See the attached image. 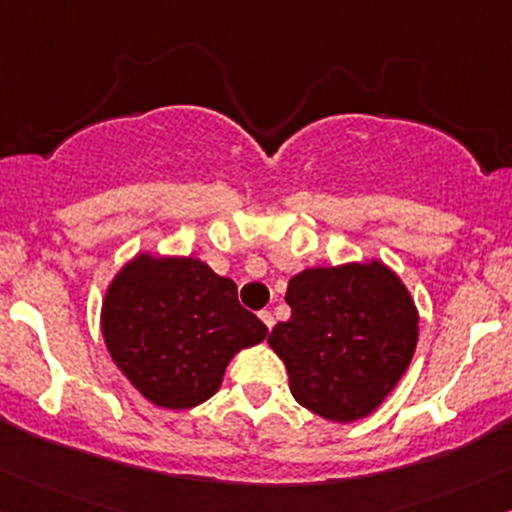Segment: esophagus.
<instances>
[{
    "instance_id": "1",
    "label": "esophagus",
    "mask_w": 512,
    "mask_h": 512,
    "mask_svg": "<svg viewBox=\"0 0 512 512\" xmlns=\"http://www.w3.org/2000/svg\"><path fill=\"white\" fill-rule=\"evenodd\" d=\"M260 320L267 325L269 330L274 328V316H272V313H269V311H260Z\"/></svg>"
}]
</instances>
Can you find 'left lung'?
Returning a JSON list of instances; mask_svg holds the SVG:
<instances>
[{"label": "left lung", "instance_id": "8db88e82", "mask_svg": "<svg viewBox=\"0 0 512 512\" xmlns=\"http://www.w3.org/2000/svg\"><path fill=\"white\" fill-rule=\"evenodd\" d=\"M286 303L291 318L267 342L284 359L296 401L338 423L376 411L418 342V311L401 279L376 260L303 269Z\"/></svg>", "mask_w": 512, "mask_h": 512}]
</instances>
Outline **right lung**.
<instances>
[{
  "mask_svg": "<svg viewBox=\"0 0 512 512\" xmlns=\"http://www.w3.org/2000/svg\"><path fill=\"white\" fill-rule=\"evenodd\" d=\"M101 333L148 401L184 411L218 391L235 352L265 340L267 325L201 260L138 255L106 291Z\"/></svg>",
  "mask_w": 512,
  "mask_h": 512,
  "instance_id": "obj_1",
  "label": "right lung"
}]
</instances>
